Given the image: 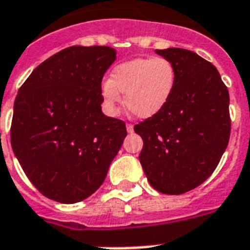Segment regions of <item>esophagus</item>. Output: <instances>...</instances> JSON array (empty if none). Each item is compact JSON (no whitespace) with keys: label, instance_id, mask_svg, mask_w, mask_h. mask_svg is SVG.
<instances>
[{"label":"esophagus","instance_id":"1","mask_svg":"<svg viewBox=\"0 0 250 250\" xmlns=\"http://www.w3.org/2000/svg\"><path fill=\"white\" fill-rule=\"evenodd\" d=\"M126 130H127V133H133V130H134L133 124H126Z\"/></svg>","mask_w":250,"mask_h":250}]
</instances>
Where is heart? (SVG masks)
Segmentation results:
<instances>
[{
  "label": "heart",
  "instance_id": "obj_1",
  "mask_svg": "<svg viewBox=\"0 0 250 250\" xmlns=\"http://www.w3.org/2000/svg\"><path fill=\"white\" fill-rule=\"evenodd\" d=\"M175 83V69L167 58H139L115 67L103 83V98L113 112L125 94L127 109L137 117H151L169 101Z\"/></svg>",
  "mask_w": 250,
  "mask_h": 250
}]
</instances>
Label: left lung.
Wrapping results in <instances>:
<instances>
[{
  "label": "left lung",
  "mask_w": 250,
  "mask_h": 250,
  "mask_svg": "<svg viewBox=\"0 0 250 250\" xmlns=\"http://www.w3.org/2000/svg\"><path fill=\"white\" fill-rule=\"evenodd\" d=\"M156 53L174 65L175 83L167 104L134 126L143 139L139 161L156 191L181 195L207 181L226 151L229 95L217 68L196 53Z\"/></svg>",
  "instance_id": "8db88e82"
}]
</instances>
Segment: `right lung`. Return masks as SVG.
<instances>
[{"mask_svg":"<svg viewBox=\"0 0 250 250\" xmlns=\"http://www.w3.org/2000/svg\"><path fill=\"white\" fill-rule=\"evenodd\" d=\"M116 61L108 46H71L35 68L18 91L10 129L24 173L43 196L73 204L104 182L126 137L102 112V79Z\"/></svg>","mask_w":250,"mask_h":250,"instance_id":"obj_1","label":"right lung"}]
</instances>
